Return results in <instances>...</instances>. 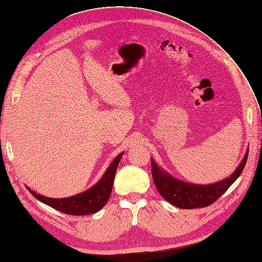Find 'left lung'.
Listing matches in <instances>:
<instances>
[{"label": "left lung", "instance_id": "left-lung-1", "mask_svg": "<svg viewBox=\"0 0 262 262\" xmlns=\"http://www.w3.org/2000/svg\"><path fill=\"white\" fill-rule=\"evenodd\" d=\"M247 159L248 150L244 160L240 162L239 167L230 177L211 184H193L178 180L159 168L158 164L151 159L152 178L159 192L171 205L181 209L203 208L212 205L214 201L218 200L238 179L241 172L244 171Z\"/></svg>", "mask_w": 262, "mask_h": 262}]
</instances>
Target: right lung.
Here are the masks:
<instances>
[{
    "label": "right lung",
    "mask_w": 262,
    "mask_h": 262,
    "mask_svg": "<svg viewBox=\"0 0 262 262\" xmlns=\"http://www.w3.org/2000/svg\"><path fill=\"white\" fill-rule=\"evenodd\" d=\"M122 153L114 159L113 162L107 168L103 177L101 178L97 184H94L92 188L84 191L80 194H76L69 198H62V199H53V198H48L42 194H37L33 190H31L29 187L27 189L30 191L31 194L37 200L46 203L57 211L72 214V215H84V214H92L98 212L105 206L111 194L114 176L118 169L119 162L122 158Z\"/></svg>",
    "instance_id": "1"
}]
</instances>
